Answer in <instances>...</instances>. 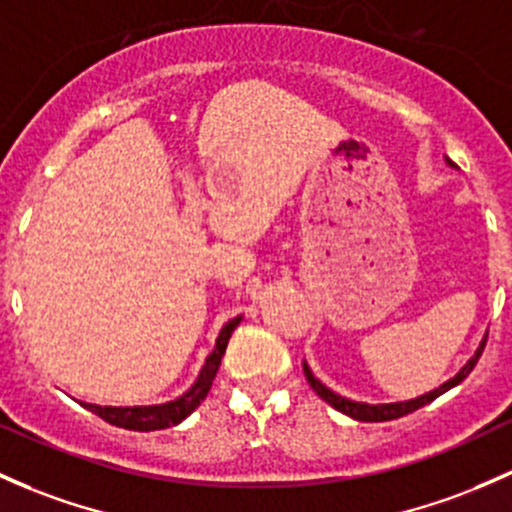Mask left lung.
I'll use <instances>...</instances> for the list:
<instances>
[{
	"label": "left lung",
	"mask_w": 512,
	"mask_h": 512,
	"mask_svg": "<svg viewBox=\"0 0 512 512\" xmlns=\"http://www.w3.org/2000/svg\"><path fill=\"white\" fill-rule=\"evenodd\" d=\"M446 161H449V159H446ZM449 164H451V161H449ZM451 166H454V164H451ZM483 348H486V338H483V343H481V346H478L476 355H473L469 363H466L464 368H461L459 373L454 375V378L446 380L444 385L437 387V390L427 392V395L414 397V400L390 402V405H368V402H353V400H348V397L336 395V392L328 390V387H326L324 383H321V380L314 378V373H311V368H309V365H306V363H304V375H306V383L311 385V390H314L316 395L321 397V400L328 402V405H331L333 410L348 414V417L358 419V422H387V419L405 417V414H410V412H414V410H419V407L429 405V402L437 400L439 395H444L446 390H451V387H456L459 383H464V380L469 378L471 370L476 368V363H478V358H481Z\"/></svg>",
	"instance_id": "obj_1"
}]
</instances>
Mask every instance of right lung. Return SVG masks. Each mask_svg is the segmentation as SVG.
<instances>
[{
  "instance_id": "add662e5",
  "label": "right lung",
  "mask_w": 512,
  "mask_h": 512,
  "mask_svg": "<svg viewBox=\"0 0 512 512\" xmlns=\"http://www.w3.org/2000/svg\"><path fill=\"white\" fill-rule=\"evenodd\" d=\"M242 321V316H235L230 319L228 324L220 328L218 341H215L213 353L206 358V365L198 373L196 383H193L181 397L176 400L164 402V405H149V407H100V405H90V402H80L85 410L95 412L98 417L105 419V422L115 424V427L122 429H134V432H157V429H166L174 427V424L184 422V419L206 400L208 390H211L215 373L220 368V358L225 355V348H228L230 336L238 328Z\"/></svg>"
}]
</instances>
